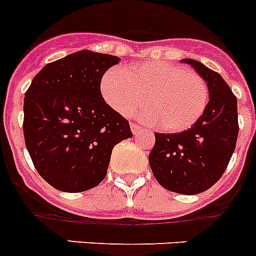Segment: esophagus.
<instances>
[{"mask_svg":"<svg viewBox=\"0 0 256 256\" xmlns=\"http://www.w3.org/2000/svg\"><path fill=\"white\" fill-rule=\"evenodd\" d=\"M130 130H132V133L133 134H138L140 132H141V126H138V124H134V123H130Z\"/></svg>","mask_w":256,"mask_h":256,"instance_id":"34e87169","label":"esophagus"}]
</instances>
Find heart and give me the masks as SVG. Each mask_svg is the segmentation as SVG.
I'll list each match as a JSON object with an SVG mask.
<instances>
[{"label": "heart", "mask_w": 256, "mask_h": 256, "mask_svg": "<svg viewBox=\"0 0 256 256\" xmlns=\"http://www.w3.org/2000/svg\"><path fill=\"white\" fill-rule=\"evenodd\" d=\"M101 94L110 108L170 133L191 128L209 102V87L200 74L169 61H148L126 70L110 68L101 79Z\"/></svg>", "instance_id": "heart-1"}]
</instances>
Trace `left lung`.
Masks as SVG:
<instances>
[{
	"instance_id": "left-lung-1",
	"label": "left lung",
	"mask_w": 256,
	"mask_h": 256,
	"mask_svg": "<svg viewBox=\"0 0 256 256\" xmlns=\"http://www.w3.org/2000/svg\"><path fill=\"white\" fill-rule=\"evenodd\" d=\"M191 65L209 87L202 116L180 133H155L148 156L151 170L164 188L196 195L216 184L230 162L238 134L237 98L220 74L192 58Z\"/></svg>"
}]
</instances>
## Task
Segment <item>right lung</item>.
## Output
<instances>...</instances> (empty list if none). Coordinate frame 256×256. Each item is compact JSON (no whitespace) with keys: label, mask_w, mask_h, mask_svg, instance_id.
Returning a JSON list of instances; mask_svg holds the SVG:
<instances>
[{"label":"right lung","mask_w":256,"mask_h":256,"mask_svg":"<svg viewBox=\"0 0 256 256\" xmlns=\"http://www.w3.org/2000/svg\"><path fill=\"white\" fill-rule=\"evenodd\" d=\"M118 56L90 50L50 62L24 98V138L40 176L58 191L82 192L105 178L130 123L104 100L100 84Z\"/></svg>","instance_id":"add662e5"}]
</instances>
